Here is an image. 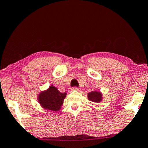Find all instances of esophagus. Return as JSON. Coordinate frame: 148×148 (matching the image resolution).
<instances>
[{"instance_id": "esophagus-1", "label": "esophagus", "mask_w": 148, "mask_h": 148, "mask_svg": "<svg viewBox=\"0 0 148 148\" xmlns=\"http://www.w3.org/2000/svg\"><path fill=\"white\" fill-rule=\"evenodd\" d=\"M77 90H78V88L76 87H74V88H69V91L71 92V91H77Z\"/></svg>"}]
</instances>
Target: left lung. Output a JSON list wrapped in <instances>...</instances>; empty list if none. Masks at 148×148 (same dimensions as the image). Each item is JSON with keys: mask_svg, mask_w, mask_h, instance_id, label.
<instances>
[{"mask_svg": "<svg viewBox=\"0 0 148 148\" xmlns=\"http://www.w3.org/2000/svg\"><path fill=\"white\" fill-rule=\"evenodd\" d=\"M88 100L94 103H100L103 99L102 93L97 91H92L88 94Z\"/></svg>", "mask_w": 148, "mask_h": 148, "instance_id": "1", "label": "left lung"}]
</instances>
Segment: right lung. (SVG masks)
Wrapping results in <instances>:
<instances>
[{"label": "right lung", "mask_w": 148, "mask_h": 148, "mask_svg": "<svg viewBox=\"0 0 148 148\" xmlns=\"http://www.w3.org/2000/svg\"><path fill=\"white\" fill-rule=\"evenodd\" d=\"M66 95V92H60L56 87L51 85L47 90L41 92L38 94V101L44 109L56 112L60 110Z\"/></svg>", "instance_id": "add662e5"}]
</instances>
